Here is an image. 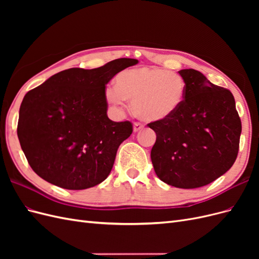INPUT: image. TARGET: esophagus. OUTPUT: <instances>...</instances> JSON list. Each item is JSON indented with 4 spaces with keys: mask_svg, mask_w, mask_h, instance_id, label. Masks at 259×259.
I'll return each mask as SVG.
<instances>
[{
    "mask_svg": "<svg viewBox=\"0 0 259 259\" xmlns=\"http://www.w3.org/2000/svg\"><path fill=\"white\" fill-rule=\"evenodd\" d=\"M144 128V124L143 123H139V122H135L134 123V132H139Z\"/></svg>",
    "mask_w": 259,
    "mask_h": 259,
    "instance_id": "1",
    "label": "esophagus"
}]
</instances>
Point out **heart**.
Wrapping results in <instances>:
<instances>
[{
  "label": "heart",
  "instance_id": "heart-1",
  "mask_svg": "<svg viewBox=\"0 0 259 259\" xmlns=\"http://www.w3.org/2000/svg\"><path fill=\"white\" fill-rule=\"evenodd\" d=\"M186 82L182 76L159 67H139L124 70L115 77L114 86H107L109 104L123 106L133 100L135 113L148 121L165 120L183 105Z\"/></svg>",
  "mask_w": 259,
  "mask_h": 259
}]
</instances>
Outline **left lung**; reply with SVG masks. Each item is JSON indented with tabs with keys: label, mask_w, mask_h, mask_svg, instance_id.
Segmentation results:
<instances>
[{
	"label": "left lung",
	"mask_w": 259,
	"mask_h": 259,
	"mask_svg": "<svg viewBox=\"0 0 259 259\" xmlns=\"http://www.w3.org/2000/svg\"><path fill=\"white\" fill-rule=\"evenodd\" d=\"M186 95L178 111L148 124L156 134L151 149L154 171L165 184L193 189L230 169L239 152L242 125L232 93L200 71H178Z\"/></svg>",
	"instance_id": "left-lung-1"
}]
</instances>
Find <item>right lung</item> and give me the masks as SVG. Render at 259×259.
<instances>
[{
  "label": "right lung",
  "mask_w": 259,
  "mask_h": 259,
  "mask_svg": "<svg viewBox=\"0 0 259 259\" xmlns=\"http://www.w3.org/2000/svg\"><path fill=\"white\" fill-rule=\"evenodd\" d=\"M137 62L120 58L96 69L64 70L26 94L17 135L38 176L69 190L88 189L109 176L133 124L109 119L106 85Z\"/></svg>",
  "instance_id": "1"
}]
</instances>
